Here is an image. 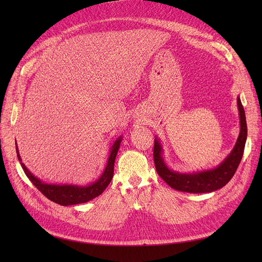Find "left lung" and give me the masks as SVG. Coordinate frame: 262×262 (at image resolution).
I'll return each mask as SVG.
<instances>
[{
  "label": "left lung",
  "mask_w": 262,
  "mask_h": 262,
  "mask_svg": "<svg viewBox=\"0 0 262 262\" xmlns=\"http://www.w3.org/2000/svg\"><path fill=\"white\" fill-rule=\"evenodd\" d=\"M240 116V134L230 154L214 169L195 173H180L168 168L162 158V147L158 139L154 143V162L158 175L171 188L189 193H207L224 187L236 173L242 159L247 137L246 119L241 100L237 98Z\"/></svg>",
  "instance_id": "8db88e82"
}]
</instances>
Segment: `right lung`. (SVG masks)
Wrapping results in <instances>:
<instances>
[{
  "label": "right lung",
  "instance_id": "1",
  "mask_svg": "<svg viewBox=\"0 0 262 262\" xmlns=\"http://www.w3.org/2000/svg\"><path fill=\"white\" fill-rule=\"evenodd\" d=\"M121 141H122V137H119V138L115 141L112 148H110V155L107 161V166L99 180L91 185L84 186V187L75 186V185H51V184H46L43 182H41L39 178L34 176L29 170H27V168L24 166V163H22V159L19 155L17 145H16V149H17L18 159L21 163V167L25 175L29 177V180L34 184V186L41 192V193L54 203L62 205V206H69V205H75V204L89 202L103 193L104 190L107 188V186L110 184V182H112L114 177L115 160L118 154Z\"/></svg>",
  "mask_w": 262,
  "mask_h": 262
}]
</instances>
